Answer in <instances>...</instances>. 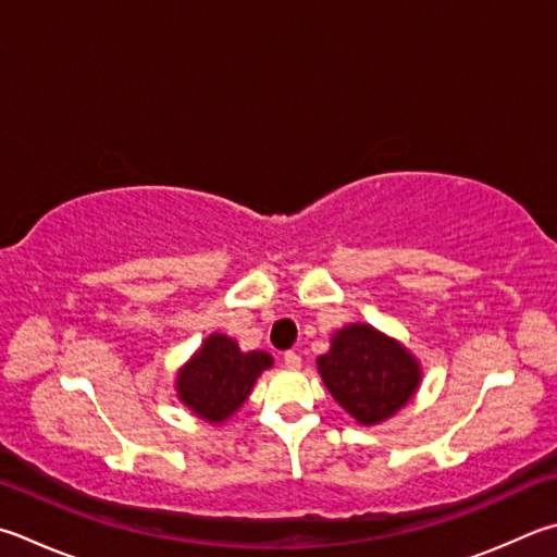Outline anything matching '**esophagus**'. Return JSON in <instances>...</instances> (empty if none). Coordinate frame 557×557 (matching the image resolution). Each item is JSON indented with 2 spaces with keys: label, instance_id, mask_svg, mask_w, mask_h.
<instances>
[{
  "label": "esophagus",
  "instance_id": "obj_1",
  "mask_svg": "<svg viewBox=\"0 0 557 557\" xmlns=\"http://www.w3.org/2000/svg\"><path fill=\"white\" fill-rule=\"evenodd\" d=\"M282 360H285V366H287L289 370L301 368V356H299V352H295V350H287L285 358H282Z\"/></svg>",
  "mask_w": 557,
  "mask_h": 557
}]
</instances>
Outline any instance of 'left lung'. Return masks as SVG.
Wrapping results in <instances>:
<instances>
[{
    "mask_svg": "<svg viewBox=\"0 0 557 557\" xmlns=\"http://www.w3.org/2000/svg\"><path fill=\"white\" fill-rule=\"evenodd\" d=\"M317 366L333 399L360 423L389 419L411 399L421 377L417 360L397 341L366 323L338 331Z\"/></svg>",
    "mask_w": 557,
    "mask_h": 557,
    "instance_id": "8db88e82",
    "label": "left lung"
}]
</instances>
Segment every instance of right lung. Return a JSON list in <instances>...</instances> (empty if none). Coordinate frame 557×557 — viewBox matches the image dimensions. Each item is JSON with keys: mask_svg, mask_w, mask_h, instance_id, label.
Instances as JSON below:
<instances>
[{"mask_svg": "<svg viewBox=\"0 0 557 557\" xmlns=\"http://www.w3.org/2000/svg\"><path fill=\"white\" fill-rule=\"evenodd\" d=\"M270 366L268 352H240L236 341L214 333L177 375V394L201 419L224 421L246 401L252 382Z\"/></svg>", "mask_w": 557, "mask_h": 557, "instance_id": "add662e5", "label": "right lung"}]
</instances>
